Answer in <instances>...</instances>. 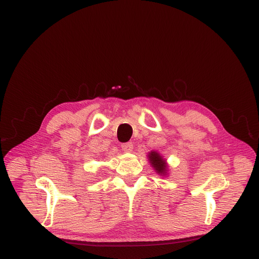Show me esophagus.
Segmentation results:
<instances>
[{"label":"esophagus","mask_w":259,"mask_h":259,"mask_svg":"<svg viewBox=\"0 0 259 259\" xmlns=\"http://www.w3.org/2000/svg\"><path fill=\"white\" fill-rule=\"evenodd\" d=\"M121 149L122 151L126 153H130L133 151V144L132 143H126L124 145H121Z\"/></svg>","instance_id":"1"}]
</instances>
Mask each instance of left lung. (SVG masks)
I'll return each mask as SVG.
<instances>
[{"label": "left lung", "mask_w": 259, "mask_h": 259, "mask_svg": "<svg viewBox=\"0 0 259 259\" xmlns=\"http://www.w3.org/2000/svg\"><path fill=\"white\" fill-rule=\"evenodd\" d=\"M148 160L150 162L151 167L153 168V170H155V172L160 175V176H167L168 172H169V167L167 164V160L164 158L160 153H158L157 151L152 150L151 152H149L148 155Z\"/></svg>", "instance_id": "1"}]
</instances>
